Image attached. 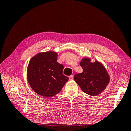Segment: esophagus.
<instances>
[{
  "instance_id": "1",
  "label": "esophagus",
  "mask_w": 131,
  "mask_h": 131,
  "mask_svg": "<svg viewBox=\"0 0 131 131\" xmlns=\"http://www.w3.org/2000/svg\"><path fill=\"white\" fill-rule=\"evenodd\" d=\"M73 75H70V77H69V80L70 81H72V80H73Z\"/></svg>"
}]
</instances>
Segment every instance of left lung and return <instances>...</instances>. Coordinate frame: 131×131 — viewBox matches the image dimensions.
<instances>
[{"mask_svg":"<svg viewBox=\"0 0 131 131\" xmlns=\"http://www.w3.org/2000/svg\"><path fill=\"white\" fill-rule=\"evenodd\" d=\"M80 65L83 71L76 74L74 79L82 90L91 96H96L103 92L110 81L109 74L103 64L96 60L92 62L90 58L84 57Z\"/></svg>","mask_w":131,"mask_h":131,"instance_id":"obj_1","label":"left lung"}]
</instances>
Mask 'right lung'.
Listing matches in <instances>:
<instances>
[{"label": "right lung", "instance_id": "obj_1", "mask_svg": "<svg viewBox=\"0 0 131 131\" xmlns=\"http://www.w3.org/2000/svg\"><path fill=\"white\" fill-rule=\"evenodd\" d=\"M58 54L53 51L40 52L28 63L27 80L35 93L44 97H52L60 92L69 80L62 74L63 66L57 62Z\"/></svg>", "mask_w": 131, "mask_h": 131}]
</instances>
